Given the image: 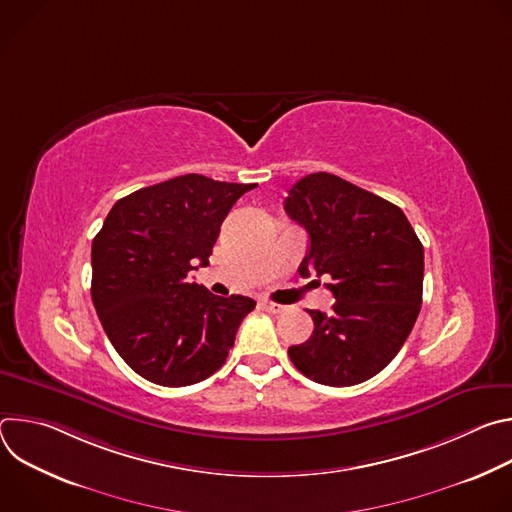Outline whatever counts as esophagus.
<instances>
[{"mask_svg": "<svg viewBox=\"0 0 512 512\" xmlns=\"http://www.w3.org/2000/svg\"><path fill=\"white\" fill-rule=\"evenodd\" d=\"M261 306H263V310H265V312H269V314H281V312L285 310V306H281V304H273V302H263Z\"/></svg>", "mask_w": 512, "mask_h": 512, "instance_id": "34e87169", "label": "esophagus"}]
</instances>
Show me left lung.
<instances>
[{
  "label": "left lung",
  "mask_w": 512,
  "mask_h": 512,
  "mask_svg": "<svg viewBox=\"0 0 512 512\" xmlns=\"http://www.w3.org/2000/svg\"><path fill=\"white\" fill-rule=\"evenodd\" d=\"M285 212L310 235L300 275H330V314L308 310L312 336L287 354L308 379L352 387L381 373L421 310L423 245L403 210L334 174L289 188Z\"/></svg>",
  "instance_id": "obj_1"
}]
</instances>
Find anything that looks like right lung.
Instances as JSON below:
<instances>
[{"label":"right lung","instance_id":"right-lung-1","mask_svg":"<svg viewBox=\"0 0 512 512\" xmlns=\"http://www.w3.org/2000/svg\"><path fill=\"white\" fill-rule=\"evenodd\" d=\"M253 188L186 174L113 204L93 239L91 298L111 344L139 377L186 387L225 364L255 302L214 296L188 273L208 265L225 216Z\"/></svg>","mask_w":512,"mask_h":512}]
</instances>
